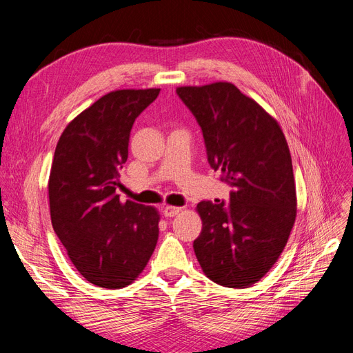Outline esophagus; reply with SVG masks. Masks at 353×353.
I'll list each match as a JSON object with an SVG mask.
<instances>
[{"label": "esophagus", "mask_w": 353, "mask_h": 353, "mask_svg": "<svg viewBox=\"0 0 353 353\" xmlns=\"http://www.w3.org/2000/svg\"><path fill=\"white\" fill-rule=\"evenodd\" d=\"M180 212H181V208H179V206H165L163 210L165 217H173V216L179 214Z\"/></svg>", "instance_id": "1"}]
</instances>
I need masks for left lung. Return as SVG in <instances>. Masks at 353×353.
<instances>
[{
  "label": "left lung",
  "mask_w": 353,
  "mask_h": 353,
  "mask_svg": "<svg viewBox=\"0 0 353 353\" xmlns=\"http://www.w3.org/2000/svg\"><path fill=\"white\" fill-rule=\"evenodd\" d=\"M201 127L208 160L234 189L230 203L200 201L193 242L205 274L226 288H250L283 252L296 219L292 157L268 111L228 81L177 87Z\"/></svg>",
  "instance_id": "1"
}]
</instances>
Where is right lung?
I'll list each match as a JSON object with an SVG mask.
<instances>
[{
  "label": "right lung",
  "instance_id": "1",
  "mask_svg": "<svg viewBox=\"0 0 353 353\" xmlns=\"http://www.w3.org/2000/svg\"><path fill=\"white\" fill-rule=\"evenodd\" d=\"M160 88L116 90L68 123L48 180L51 223L72 265L99 288L133 283L159 239L156 208L120 201V170L130 132Z\"/></svg>",
  "mask_w": 353,
  "mask_h": 353
}]
</instances>
